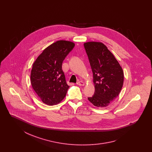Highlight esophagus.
<instances>
[{"mask_svg": "<svg viewBox=\"0 0 152 152\" xmlns=\"http://www.w3.org/2000/svg\"><path fill=\"white\" fill-rule=\"evenodd\" d=\"M77 84L78 86H83L84 85V83L82 81H78V82L77 83Z\"/></svg>", "mask_w": 152, "mask_h": 152, "instance_id": "34e87169", "label": "esophagus"}]
</instances>
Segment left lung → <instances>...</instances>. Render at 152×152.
<instances>
[{
	"mask_svg": "<svg viewBox=\"0 0 152 152\" xmlns=\"http://www.w3.org/2000/svg\"><path fill=\"white\" fill-rule=\"evenodd\" d=\"M93 72L94 94L88 100L97 107H105L120 94L124 83V73L113 55L100 42L84 44Z\"/></svg>",
	"mask_w": 152,
	"mask_h": 152,
	"instance_id": "obj_1",
	"label": "left lung"
}]
</instances>
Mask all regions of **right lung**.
<instances>
[{
  "label": "right lung",
  "instance_id": "1",
  "mask_svg": "<svg viewBox=\"0 0 152 152\" xmlns=\"http://www.w3.org/2000/svg\"><path fill=\"white\" fill-rule=\"evenodd\" d=\"M75 47L69 41L52 44L36 58L31 73V83L44 103L58 104L65 97L69 86L62 70L63 60Z\"/></svg>",
  "mask_w": 152,
  "mask_h": 152
}]
</instances>
